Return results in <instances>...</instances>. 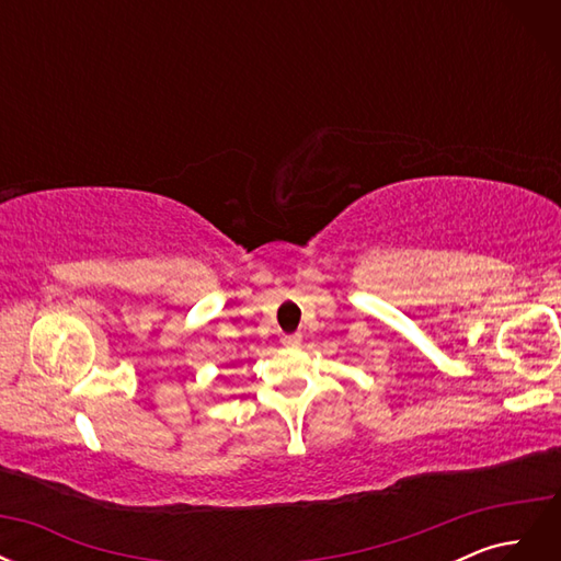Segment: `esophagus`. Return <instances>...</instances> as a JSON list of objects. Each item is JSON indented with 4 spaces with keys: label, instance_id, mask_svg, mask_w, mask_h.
Instances as JSON below:
<instances>
[{
    "label": "esophagus",
    "instance_id": "obj_1",
    "mask_svg": "<svg viewBox=\"0 0 561 561\" xmlns=\"http://www.w3.org/2000/svg\"><path fill=\"white\" fill-rule=\"evenodd\" d=\"M283 346H299L301 344V334H283Z\"/></svg>",
    "mask_w": 561,
    "mask_h": 561
}]
</instances>
